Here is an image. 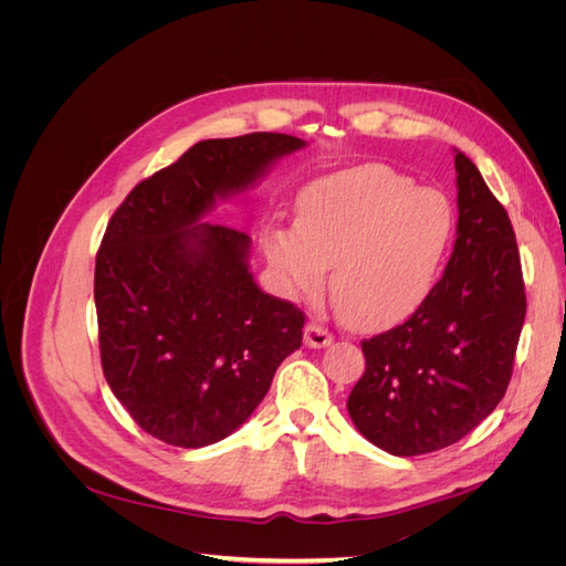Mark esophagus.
Masks as SVG:
<instances>
[{"label":"esophagus","mask_w":566,"mask_h":566,"mask_svg":"<svg viewBox=\"0 0 566 566\" xmlns=\"http://www.w3.org/2000/svg\"><path fill=\"white\" fill-rule=\"evenodd\" d=\"M333 342V335L325 331V328H321V325H316V323H310L304 328V345L306 347H312V349H323V347H328Z\"/></svg>","instance_id":"1"}]
</instances>
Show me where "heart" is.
<instances>
[{
  "label": "heart",
  "instance_id": "b5f03b06",
  "mask_svg": "<svg viewBox=\"0 0 566 566\" xmlns=\"http://www.w3.org/2000/svg\"><path fill=\"white\" fill-rule=\"evenodd\" d=\"M453 233L449 200L368 163L304 188L297 224H269L262 250L283 287L312 297L331 269L335 312L354 328H391L430 295Z\"/></svg>",
  "mask_w": 566,
  "mask_h": 566
}]
</instances>
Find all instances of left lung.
I'll list each match as a JSON object with an SVG mask.
<instances>
[{
	"label": "left lung",
	"mask_w": 566,
	"mask_h": 566,
	"mask_svg": "<svg viewBox=\"0 0 566 566\" xmlns=\"http://www.w3.org/2000/svg\"><path fill=\"white\" fill-rule=\"evenodd\" d=\"M451 260L416 314L361 342L366 373L349 418L391 455H422L470 434L507 389L526 314L515 231L476 165L455 150Z\"/></svg>",
	"instance_id": "left-lung-1"
}]
</instances>
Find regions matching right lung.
Masks as SVG:
<instances>
[{"instance_id":"right-lung-1","label":"right lung","mask_w":566,"mask_h":566,"mask_svg":"<svg viewBox=\"0 0 566 566\" xmlns=\"http://www.w3.org/2000/svg\"><path fill=\"white\" fill-rule=\"evenodd\" d=\"M306 142L208 139L125 198L96 254L101 366L144 432L181 449L233 434L262 403L304 316L262 293L243 231L205 221Z\"/></svg>"}]
</instances>
